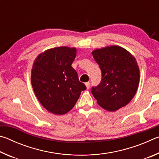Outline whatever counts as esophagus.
Wrapping results in <instances>:
<instances>
[{"label":"esophagus","instance_id":"obj_1","mask_svg":"<svg viewBox=\"0 0 159 159\" xmlns=\"http://www.w3.org/2000/svg\"><path fill=\"white\" fill-rule=\"evenodd\" d=\"M85 86H86V88H87V89H89L90 86V82L85 83Z\"/></svg>","mask_w":159,"mask_h":159}]
</instances>
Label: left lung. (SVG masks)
I'll use <instances>...</instances> for the list:
<instances>
[{"instance_id": "left-lung-1", "label": "left lung", "mask_w": 159, "mask_h": 159, "mask_svg": "<svg viewBox=\"0 0 159 159\" xmlns=\"http://www.w3.org/2000/svg\"><path fill=\"white\" fill-rule=\"evenodd\" d=\"M93 56L100 68L102 79L92 92L102 108L115 111L134 98L139 81V70L131 54L119 46L94 50Z\"/></svg>"}]
</instances>
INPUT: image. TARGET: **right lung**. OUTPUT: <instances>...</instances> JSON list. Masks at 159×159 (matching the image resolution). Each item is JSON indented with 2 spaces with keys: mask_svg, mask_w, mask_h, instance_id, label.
Returning a JSON list of instances; mask_svg holds the SVG:
<instances>
[{
  "mask_svg": "<svg viewBox=\"0 0 159 159\" xmlns=\"http://www.w3.org/2000/svg\"><path fill=\"white\" fill-rule=\"evenodd\" d=\"M76 48H55L36 59L31 71V84L38 99L48 111L62 115L74 107L81 91L86 89L71 66Z\"/></svg>",
  "mask_w": 159,
  "mask_h": 159,
  "instance_id": "right-lung-1",
  "label": "right lung"
}]
</instances>
